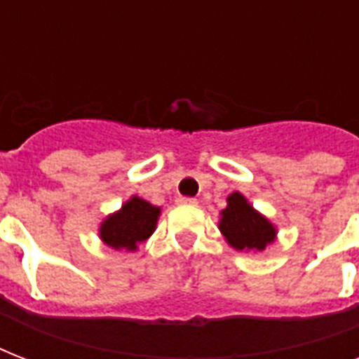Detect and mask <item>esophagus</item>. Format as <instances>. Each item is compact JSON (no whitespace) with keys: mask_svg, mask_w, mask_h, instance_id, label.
Here are the masks:
<instances>
[{"mask_svg":"<svg viewBox=\"0 0 359 359\" xmlns=\"http://www.w3.org/2000/svg\"><path fill=\"white\" fill-rule=\"evenodd\" d=\"M177 203H179V205H184V207H196L197 199H194V197H179Z\"/></svg>","mask_w":359,"mask_h":359,"instance_id":"34e87169","label":"esophagus"}]
</instances>
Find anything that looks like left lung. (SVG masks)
<instances>
[{"label":"left lung","instance_id":"8db88e82","mask_svg":"<svg viewBox=\"0 0 359 359\" xmlns=\"http://www.w3.org/2000/svg\"><path fill=\"white\" fill-rule=\"evenodd\" d=\"M219 214L222 235L238 251H262L278 235L276 227L257 212L240 191L227 197V207Z\"/></svg>","mask_w":359,"mask_h":359}]
</instances>
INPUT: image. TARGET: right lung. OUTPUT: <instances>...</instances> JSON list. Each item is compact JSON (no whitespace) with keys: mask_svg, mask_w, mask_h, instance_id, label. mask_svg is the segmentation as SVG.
Segmentation results:
<instances>
[{"mask_svg":"<svg viewBox=\"0 0 359 359\" xmlns=\"http://www.w3.org/2000/svg\"><path fill=\"white\" fill-rule=\"evenodd\" d=\"M160 207L134 196L100 224V238L114 250L135 251L156 229Z\"/></svg>","mask_w":359,"mask_h":359,"instance_id":"1","label":"right lung"}]
</instances>
